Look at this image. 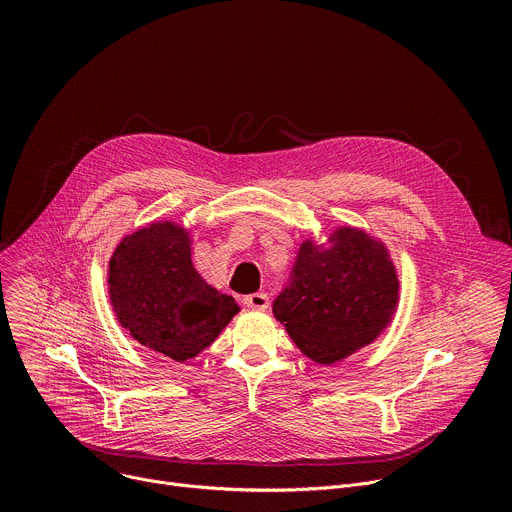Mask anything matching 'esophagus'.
<instances>
[{
  "label": "esophagus",
  "mask_w": 512,
  "mask_h": 512,
  "mask_svg": "<svg viewBox=\"0 0 512 512\" xmlns=\"http://www.w3.org/2000/svg\"><path fill=\"white\" fill-rule=\"evenodd\" d=\"M245 306L251 310H267L269 308V296L263 294V291H257V294H251L245 298Z\"/></svg>",
  "instance_id": "34e87169"
}]
</instances>
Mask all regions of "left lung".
<instances>
[{
	"label": "left lung",
	"mask_w": 512,
	"mask_h": 512,
	"mask_svg": "<svg viewBox=\"0 0 512 512\" xmlns=\"http://www.w3.org/2000/svg\"><path fill=\"white\" fill-rule=\"evenodd\" d=\"M399 302V279L385 245L340 227L328 245L304 241L273 316L298 348L334 364L379 338Z\"/></svg>",
	"instance_id": "left-lung-1"
}]
</instances>
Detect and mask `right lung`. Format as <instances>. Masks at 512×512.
Returning <instances> with one entry per match:
<instances>
[{"instance_id":"1","label":"right lung","mask_w":512,"mask_h":512,"mask_svg":"<svg viewBox=\"0 0 512 512\" xmlns=\"http://www.w3.org/2000/svg\"><path fill=\"white\" fill-rule=\"evenodd\" d=\"M190 233L170 221L127 235L109 261V298L133 340L176 362L210 346L239 312L192 265Z\"/></svg>"}]
</instances>
